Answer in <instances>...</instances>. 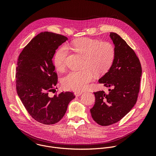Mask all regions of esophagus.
<instances>
[{"label":"esophagus","instance_id":"1","mask_svg":"<svg viewBox=\"0 0 156 156\" xmlns=\"http://www.w3.org/2000/svg\"><path fill=\"white\" fill-rule=\"evenodd\" d=\"M82 94V92H78V91H76V92H75V96H80V95H81Z\"/></svg>","mask_w":156,"mask_h":156}]
</instances>
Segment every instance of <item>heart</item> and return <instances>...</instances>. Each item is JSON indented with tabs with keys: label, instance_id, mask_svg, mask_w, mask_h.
<instances>
[{
	"label": "heart",
	"instance_id": "b5f03b06",
	"mask_svg": "<svg viewBox=\"0 0 156 156\" xmlns=\"http://www.w3.org/2000/svg\"><path fill=\"white\" fill-rule=\"evenodd\" d=\"M72 48L84 58L81 71L71 72L62 80L66 90L81 91L87 88L96 75L105 74L112 66L115 55L114 46L109 42H101L90 38H80L72 43ZM69 49L62 46L55 52L54 63L56 69L62 70L65 66Z\"/></svg>",
	"mask_w": 156,
	"mask_h": 156
}]
</instances>
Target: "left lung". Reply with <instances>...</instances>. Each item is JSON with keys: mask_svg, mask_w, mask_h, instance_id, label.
I'll use <instances>...</instances> for the list:
<instances>
[{"mask_svg": "<svg viewBox=\"0 0 156 156\" xmlns=\"http://www.w3.org/2000/svg\"><path fill=\"white\" fill-rule=\"evenodd\" d=\"M110 37L115 45V58L99 82L112 89H108V93L94 92L95 104L90 109L93 120L102 126L118 122L134 107L142 74L141 63L135 51L117 33H110Z\"/></svg>", "mask_w": 156, "mask_h": 156, "instance_id": "left-lung-1", "label": "left lung"}]
</instances>
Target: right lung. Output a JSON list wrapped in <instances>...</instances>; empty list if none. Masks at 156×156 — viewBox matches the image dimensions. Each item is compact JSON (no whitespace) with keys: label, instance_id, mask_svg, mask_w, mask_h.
<instances>
[{"label":"right lung","instance_id":"obj_1","mask_svg":"<svg viewBox=\"0 0 156 156\" xmlns=\"http://www.w3.org/2000/svg\"><path fill=\"white\" fill-rule=\"evenodd\" d=\"M67 39L63 35L42 32L31 39L18 58L17 94L29 114L42 124L58 122L75 98L72 92H62L52 98L48 95L58 81L52 58L55 50Z\"/></svg>","mask_w":156,"mask_h":156}]
</instances>
